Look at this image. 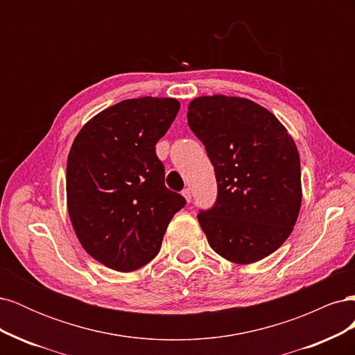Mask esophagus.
<instances>
[{"label": "esophagus", "instance_id": "esophagus-1", "mask_svg": "<svg viewBox=\"0 0 355 355\" xmlns=\"http://www.w3.org/2000/svg\"><path fill=\"white\" fill-rule=\"evenodd\" d=\"M182 196H184V198L187 200V202H189L191 201V189L189 188H185L184 191H182Z\"/></svg>", "mask_w": 355, "mask_h": 355}]
</instances>
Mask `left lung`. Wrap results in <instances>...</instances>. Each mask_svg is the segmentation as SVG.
Wrapping results in <instances>:
<instances>
[{
	"label": "left lung",
	"instance_id": "8db88e82",
	"mask_svg": "<svg viewBox=\"0 0 355 355\" xmlns=\"http://www.w3.org/2000/svg\"><path fill=\"white\" fill-rule=\"evenodd\" d=\"M188 125L206 146L218 198L198 222L211 249L249 265L274 253L293 231L302 204L293 137L263 106L237 96H200Z\"/></svg>",
	"mask_w": 355,
	"mask_h": 355
}]
</instances>
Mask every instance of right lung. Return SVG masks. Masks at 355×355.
<instances>
[{
  "mask_svg": "<svg viewBox=\"0 0 355 355\" xmlns=\"http://www.w3.org/2000/svg\"><path fill=\"white\" fill-rule=\"evenodd\" d=\"M180 108L173 98H137L94 115L73 139L67 206L83 249L111 270L130 272L159 252L185 198L164 185L155 145Z\"/></svg>",
  "mask_w": 355,
  "mask_h": 355,
  "instance_id": "1",
  "label": "right lung"
}]
</instances>
